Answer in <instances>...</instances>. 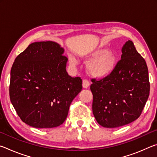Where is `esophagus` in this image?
<instances>
[{"mask_svg": "<svg viewBox=\"0 0 157 157\" xmlns=\"http://www.w3.org/2000/svg\"><path fill=\"white\" fill-rule=\"evenodd\" d=\"M89 84H90V83H89L88 79H83V81H82V86H83L84 88H85V89L88 88Z\"/></svg>", "mask_w": 157, "mask_h": 157, "instance_id": "34e87169", "label": "esophagus"}]
</instances>
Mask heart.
Instances as JSON below:
<instances>
[{
	"mask_svg": "<svg viewBox=\"0 0 157 157\" xmlns=\"http://www.w3.org/2000/svg\"><path fill=\"white\" fill-rule=\"evenodd\" d=\"M87 63L92 62L89 66V71L91 75L97 78H103L108 75L113 70L116 66L115 55L108 52L107 49L101 48L95 50L86 58ZM71 63L76 64L77 61L71 58Z\"/></svg>",
	"mask_w": 157,
	"mask_h": 157,
	"instance_id": "heart-1",
	"label": "heart"
}]
</instances>
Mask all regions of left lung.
<instances>
[{
    "label": "left lung",
    "mask_w": 157,
    "mask_h": 157,
    "mask_svg": "<svg viewBox=\"0 0 157 157\" xmlns=\"http://www.w3.org/2000/svg\"><path fill=\"white\" fill-rule=\"evenodd\" d=\"M121 59L105 78L92 79V109L98 124L116 128L129 124L141 114L150 94L148 69L145 59L128 40Z\"/></svg>",
    "instance_id": "8db88e82"
}]
</instances>
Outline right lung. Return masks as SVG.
Masks as SVG:
<instances>
[{"label":"right lung","mask_w":157,"mask_h":157,"mask_svg":"<svg viewBox=\"0 0 157 157\" xmlns=\"http://www.w3.org/2000/svg\"><path fill=\"white\" fill-rule=\"evenodd\" d=\"M53 41L34 42L15 59L10 98L23 123L52 128L65 121L69 107L82 89V80L66 72L67 57Z\"/></svg>","instance_id":"right-lung-1"}]
</instances>
